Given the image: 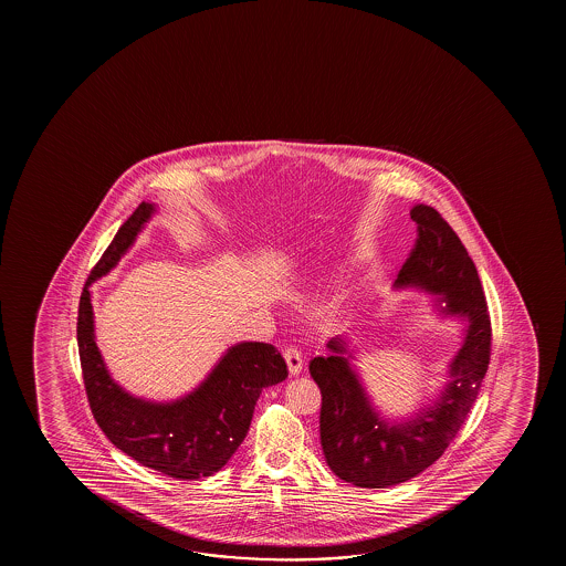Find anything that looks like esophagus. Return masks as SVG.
<instances>
[{
    "mask_svg": "<svg viewBox=\"0 0 566 566\" xmlns=\"http://www.w3.org/2000/svg\"><path fill=\"white\" fill-rule=\"evenodd\" d=\"M284 359H286L290 375H300V373H302L303 356L300 349L295 348V346H287V348L284 349Z\"/></svg>",
    "mask_w": 566,
    "mask_h": 566,
    "instance_id": "1",
    "label": "esophagus"
}]
</instances>
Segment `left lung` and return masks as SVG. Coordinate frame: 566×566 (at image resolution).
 <instances>
[{
	"mask_svg": "<svg viewBox=\"0 0 566 566\" xmlns=\"http://www.w3.org/2000/svg\"><path fill=\"white\" fill-rule=\"evenodd\" d=\"M418 238L398 272L396 286L426 287L441 294L444 313L470 325L450 380L433 408L406 423H387L373 410L340 340L333 354L311 359L310 373L321 388V444L326 464L356 488L382 489L416 478L433 464L464 426L491 359V317L472 256L449 222L427 205L410 212Z\"/></svg>",
	"mask_w": 566,
	"mask_h": 566,
	"instance_id": "1",
	"label": "left lung"
}]
</instances>
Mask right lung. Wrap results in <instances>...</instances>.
I'll use <instances>...</instances> for the list:
<instances>
[{"mask_svg": "<svg viewBox=\"0 0 566 566\" xmlns=\"http://www.w3.org/2000/svg\"><path fill=\"white\" fill-rule=\"evenodd\" d=\"M153 210L140 202L88 274L78 302V357L88 406L112 444L150 470L199 480L232 458L248 434L261 390L286 379L287 367L272 344L243 342L228 349L201 387L171 403L133 398L109 379L94 342L88 286L116 266Z\"/></svg>", "mask_w": 566, "mask_h": 566, "instance_id": "1", "label": "right lung"}]
</instances>
